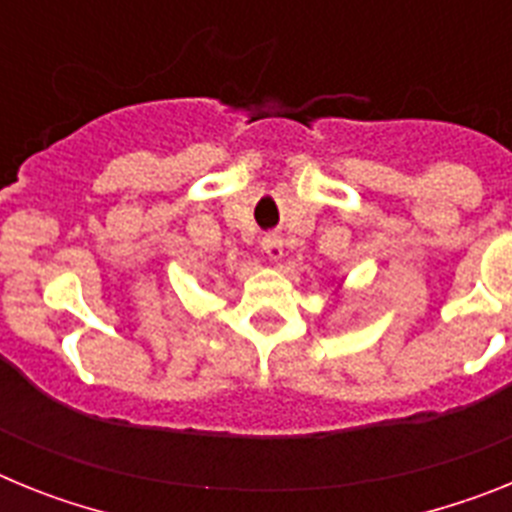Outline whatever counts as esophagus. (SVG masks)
I'll return each mask as SVG.
<instances>
[{
    "label": "esophagus",
    "mask_w": 512,
    "mask_h": 512,
    "mask_svg": "<svg viewBox=\"0 0 512 512\" xmlns=\"http://www.w3.org/2000/svg\"><path fill=\"white\" fill-rule=\"evenodd\" d=\"M261 251H264L271 261L282 259V256H284V241H282V235L266 233L264 238H261Z\"/></svg>",
    "instance_id": "34e87169"
}]
</instances>
